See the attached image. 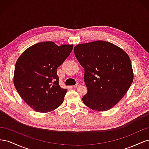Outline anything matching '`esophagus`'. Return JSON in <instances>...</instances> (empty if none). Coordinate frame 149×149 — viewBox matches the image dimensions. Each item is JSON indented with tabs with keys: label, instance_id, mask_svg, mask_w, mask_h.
<instances>
[{
	"label": "esophagus",
	"instance_id": "obj_1",
	"mask_svg": "<svg viewBox=\"0 0 149 149\" xmlns=\"http://www.w3.org/2000/svg\"><path fill=\"white\" fill-rule=\"evenodd\" d=\"M79 86H80V84H79V83H77L76 84H75V85H74V86H73V87L75 88H78V87H79Z\"/></svg>",
	"mask_w": 149,
	"mask_h": 149
}]
</instances>
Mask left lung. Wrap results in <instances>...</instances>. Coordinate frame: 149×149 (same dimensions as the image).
Here are the masks:
<instances>
[{
	"label": "left lung",
	"instance_id": "obj_1",
	"mask_svg": "<svg viewBox=\"0 0 149 149\" xmlns=\"http://www.w3.org/2000/svg\"><path fill=\"white\" fill-rule=\"evenodd\" d=\"M76 58L84 69L88 93L82 100L96 111H106L118 104L134 79L131 61L127 53L110 42L98 40L74 48Z\"/></svg>",
	"mask_w": 149,
	"mask_h": 149
}]
</instances>
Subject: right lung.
Listing matches in <instances>:
<instances>
[{"instance_id":"obj_1","label":"right lung","mask_w":149,"mask_h":149,"mask_svg":"<svg viewBox=\"0 0 149 149\" xmlns=\"http://www.w3.org/2000/svg\"><path fill=\"white\" fill-rule=\"evenodd\" d=\"M73 45L58 46L53 42L36 43L22 53L15 63L13 84L20 97L38 112L59 107L67 92L57 75L59 67L70 55Z\"/></svg>"}]
</instances>
